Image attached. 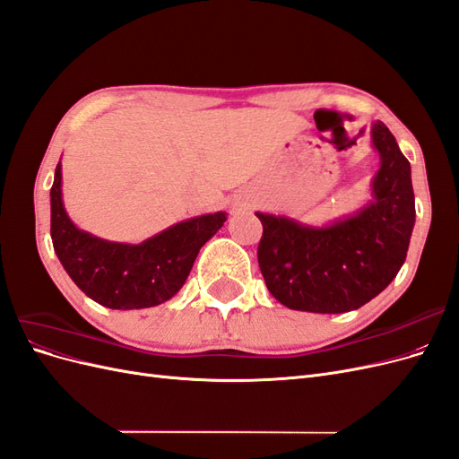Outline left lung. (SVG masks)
<instances>
[{
    "label": "left lung",
    "instance_id": "8db88e82",
    "mask_svg": "<svg viewBox=\"0 0 459 459\" xmlns=\"http://www.w3.org/2000/svg\"><path fill=\"white\" fill-rule=\"evenodd\" d=\"M381 169L373 201L325 228L256 212L262 221L258 266L270 293L290 310L351 312L377 297L406 260L415 224L408 159L381 120L371 126Z\"/></svg>",
    "mask_w": 459,
    "mask_h": 459
}]
</instances>
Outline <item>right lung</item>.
Listing matches in <instances>:
<instances>
[{
    "instance_id": "right-lung-1",
    "label": "right lung",
    "mask_w": 459,
    "mask_h": 459,
    "mask_svg": "<svg viewBox=\"0 0 459 459\" xmlns=\"http://www.w3.org/2000/svg\"><path fill=\"white\" fill-rule=\"evenodd\" d=\"M61 162L51 186V239L63 268L80 290L113 310L157 307L172 299L201 247L224 226L226 212L191 218L140 245L113 243L78 230L61 193Z\"/></svg>"
}]
</instances>
